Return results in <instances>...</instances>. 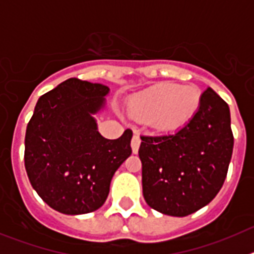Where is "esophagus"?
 <instances>
[{"label": "esophagus", "instance_id": "obj_1", "mask_svg": "<svg viewBox=\"0 0 254 254\" xmlns=\"http://www.w3.org/2000/svg\"><path fill=\"white\" fill-rule=\"evenodd\" d=\"M140 143H141L140 137H138L137 134H133V137H132V141H131V147H132V151H133V154H137L138 152Z\"/></svg>", "mask_w": 254, "mask_h": 254}]
</instances>
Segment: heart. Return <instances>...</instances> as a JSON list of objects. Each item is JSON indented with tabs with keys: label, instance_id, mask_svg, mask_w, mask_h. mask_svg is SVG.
<instances>
[{
	"label": "heart",
	"instance_id": "b5f03b06",
	"mask_svg": "<svg viewBox=\"0 0 254 254\" xmlns=\"http://www.w3.org/2000/svg\"><path fill=\"white\" fill-rule=\"evenodd\" d=\"M201 103L202 93L194 85L163 82L132 96L128 112L136 120L150 121L158 131L173 132L193 120Z\"/></svg>",
	"mask_w": 254,
	"mask_h": 254
}]
</instances>
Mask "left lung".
I'll use <instances>...</instances> for the list:
<instances>
[{
  "instance_id": "8db88e82",
  "label": "left lung",
  "mask_w": 254,
  "mask_h": 254,
  "mask_svg": "<svg viewBox=\"0 0 254 254\" xmlns=\"http://www.w3.org/2000/svg\"><path fill=\"white\" fill-rule=\"evenodd\" d=\"M233 145L229 105L207 87L201 109L186 127L141 136L138 156L147 205L178 217L205 207L223 187Z\"/></svg>"
}]
</instances>
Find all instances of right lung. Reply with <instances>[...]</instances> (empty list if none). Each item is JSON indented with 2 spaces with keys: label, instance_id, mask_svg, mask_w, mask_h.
<instances>
[{
  "label": "right lung",
  "instance_id": "add662e5",
  "mask_svg": "<svg viewBox=\"0 0 254 254\" xmlns=\"http://www.w3.org/2000/svg\"><path fill=\"white\" fill-rule=\"evenodd\" d=\"M109 87L68 78L38 99L25 134L31 186L53 210L89 214L104 205L114 173L132 154V131L117 140L98 131L94 114Z\"/></svg>",
  "mask_w": 254,
  "mask_h": 254
}]
</instances>
